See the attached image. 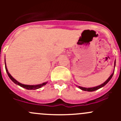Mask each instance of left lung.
I'll return each mask as SVG.
<instances>
[{
  "mask_svg": "<svg viewBox=\"0 0 121 121\" xmlns=\"http://www.w3.org/2000/svg\"><path fill=\"white\" fill-rule=\"evenodd\" d=\"M115 63H116V62H115H115H114V68H115ZM113 73H114V71H113L112 74L111 75L109 76V77L107 79V80H106V81H105V82H104L103 84H101V85H98V86H94V87H91V88H85V87H82V86H77L79 88L81 89V90H83V91H89V92H92V91H95V90H98V89L101 88L103 87L104 86H105L106 84L108 83V82H109V81H110L111 79L112 78V76L113 75Z\"/></svg>",
  "mask_w": 121,
  "mask_h": 121,
  "instance_id": "1",
  "label": "left lung"
}]
</instances>
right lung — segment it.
Wrapping results in <instances>:
<instances>
[{"label": "right lung", "mask_w": 121, "mask_h": 121, "mask_svg": "<svg viewBox=\"0 0 121 121\" xmlns=\"http://www.w3.org/2000/svg\"><path fill=\"white\" fill-rule=\"evenodd\" d=\"M5 61V68H6V71L7 73H8V76L9 77V78H10V80H12V81H13L14 83H15L16 84H17V85H20V86H22V87L23 88H24L27 89V90H37V89H39V88H40L42 87L43 86H44V85H46V84L47 83V82H43V84H37V85H25V84H23L22 83H20V82H18L17 80H16L12 76V75H10V74L9 73L8 70V68L6 67V61Z\"/></svg>", "instance_id": "1"}]
</instances>
